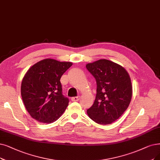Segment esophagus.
Returning a JSON list of instances; mask_svg holds the SVG:
<instances>
[{
	"label": "esophagus",
	"instance_id": "esophagus-1",
	"mask_svg": "<svg viewBox=\"0 0 160 160\" xmlns=\"http://www.w3.org/2000/svg\"><path fill=\"white\" fill-rule=\"evenodd\" d=\"M79 98H80V97H79V96H78V97H72V100L73 102H77V101H78V100H79Z\"/></svg>",
	"mask_w": 160,
	"mask_h": 160
}]
</instances>
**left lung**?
Returning a JSON list of instances; mask_svg holds the SVG:
<instances>
[{"mask_svg": "<svg viewBox=\"0 0 160 160\" xmlns=\"http://www.w3.org/2000/svg\"><path fill=\"white\" fill-rule=\"evenodd\" d=\"M97 81V95L93 105L87 110L94 122L108 125L116 121L128 108L132 88L129 73L124 68L106 59L86 65Z\"/></svg>", "mask_w": 160, "mask_h": 160, "instance_id": "left-lung-1", "label": "left lung"}]
</instances>
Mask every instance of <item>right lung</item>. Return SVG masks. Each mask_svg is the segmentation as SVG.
<instances>
[{
    "instance_id": "1",
    "label": "right lung",
    "mask_w": 160,
    "mask_h": 160,
    "mask_svg": "<svg viewBox=\"0 0 160 160\" xmlns=\"http://www.w3.org/2000/svg\"><path fill=\"white\" fill-rule=\"evenodd\" d=\"M72 64L47 58L32 66L25 74L21 85L23 102L37 121L53 123L65 112L69 99L62 94L60 78Z\"/></svg>"
}]
</instances>
